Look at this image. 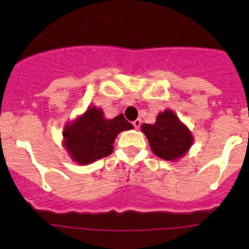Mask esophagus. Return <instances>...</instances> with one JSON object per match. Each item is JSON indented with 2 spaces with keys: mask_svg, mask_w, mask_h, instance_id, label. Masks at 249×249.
<instances>
[{
  "mask_svg": "<svg viewBox=\"0 0 249 249\" xmlns=\"http://www.w3.org/2000/svg\"><path fill=\"white\" fill-rule=\"evenodd\" d=\"M141 123H142V121L140 120V118H137L136 121H133V126H135V128H140L141 127Z\"/></svg>",
  "mask_w": 249,
  "mask_h": 249,
  "instance_id": "34e87169",
  "label": "esophagus"
}]
</instances>
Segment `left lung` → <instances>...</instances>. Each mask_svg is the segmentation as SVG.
I'll use <instances>...</instances> for the list:
<instances>
[{"mask_svg":"<svg viewBox=\"0 0 249 249\" xmlns=\"http://www.w3.org/2000/svg\"><path fill=\"white\" fill-rule=\"evenodd\" d=\"M152 152L164 160H176L183 157L193 142L188 127L179 121L171 109L160 112L153 124H142Z\"/></svg>","mask_w":249,"mask_h":249,"instance_id":"1","label":"left lung"}]
</instances>
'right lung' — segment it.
<instances>
[{"label":"right lung","mask_w":249,"mask_h":249,"mask_svg":"<svg viewBox=\"0 0 249 249\" xmlns=\"http://www.w3.org/2000/svg\"><path fill=\"white\" fill-rule=\"evenodd\" d=\"M133 126L123 114L107 120L103 111L91 106L87 111L63 128V146L78 164H89L107 157L113 152V143L122 131Z\"/></svg>","instance_id":"right-lung-1"}]
</instances>
